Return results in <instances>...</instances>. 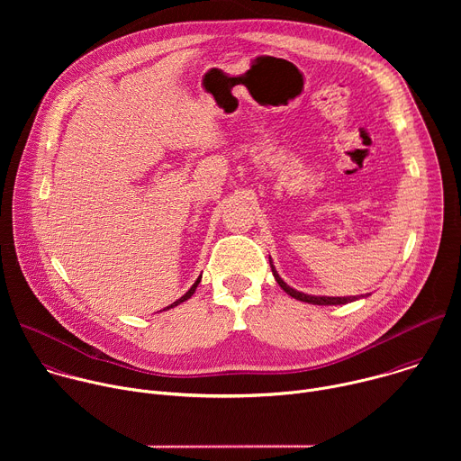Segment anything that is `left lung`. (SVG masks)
Segmentation results:
<instances>
[{
	"label": "left lung",
	"instance_id": "8db88e82",
	"mask_svg": "<svg viewBox=\"0 0 461 461\" xmlns=\"http://www.w3.org/2000/svg\"><path fill=\"white\" fill-rule=\"evenodd\" d=\"M270 267H272V272H274V277H276V281L279 283V286L288 294V295H292L294 299H297V301H303V303H310V304H347V303H352V301H357L359 297H326V295H308V294H303V292H297V290H294V288H290L281 277H279V274L276 272V267L272 265V258H270ZM363 297V295H361Z\"/></svg>",
	"mask_w": 461,
	"mask_h": 461
}]
</instances>
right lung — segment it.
Segmentation results:
<instances>
[{
  "mask_svg": "<svg viewBox=\"0 0 461 461\" xmlns=\"http://www.w3.org/2000/svg\"><path fill=\"white\" fill-rule=\"evenodd\" d=\"M201 279H203V277H199V279H196V281H194V283H193V286H191V288H189V290H187V292H185V294H184V295H182V297H180V299H176V301H175V303H173V304H169V306H167V308H164V310H169V308H173V306H178V304H180V303H184V301H187V299H189V297H191V295H193V294H194V290H196V286H199V283H201Z\"/></svg>",
  "mask_w": 461,
  "mask_h": 461,
  "instance_id": "1",
  "label": "right lung"
}]
</instances>
